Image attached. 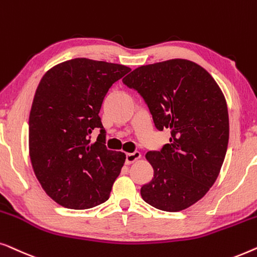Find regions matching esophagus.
I'll use <instances>...</instances> for the list:
<instances>
[{
  "mask_svg": "<svg viewBox=\"0 0 257 257\" xmlns=\"http://www.w3.org/2000/svg\"><path fill=\"white\" fill-rule=\"evenodd\" d=\"M140 157H141V154L139 151H134L132 154H127L125 155V164H132L135 161L139 160Z\"/></svg>",
  "mask_w": 257,
  "mask_h": 257,
  "instance_id": "1",
  "label": "esophagus"
}]
</instances>
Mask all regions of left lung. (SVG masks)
Masks as SVG:
<instances>
[{
	"instance_id": "left-lung-1",
	"label": "left lung",
	"mask_w": 257,
	"mask_h": 257,
	"mask_svg": "<svg viewBox=\"0 0 257 257\" xmlns=\"http://www.w3.org/2000/svg\"><path fill=\"white\" fill-rule=\"evenodd\" d=\"M122 81L143 97L155 127L171 135L161 150L147 153L154 177L141 196L161 211L190 207L211 189L226 156L229 120L221 89L186 59L141 66Z\"/></svg>"
}]
</instances>
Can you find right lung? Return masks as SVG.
Masks as SVG:
<instances>
[{
	"label": "right lung",
	"instance_id": "1",
	"mask_svg": "<svg viewBox=\"0 0 257 257\" xmlns=\"http://www.w3.org/2000/svg\"><path fill=\"white\" fill-rule=\"evenodd\" d=\"M130 72L123 65L75 58L52 67L36 91L29 116V150L38 182L66 208L102 204L125 161L108 150L99 116L114 82ZM93 130H99L95 143Z\"/></svg>",
	"mask_w": 257,
	"mask_h": 257
}]
</instances>
